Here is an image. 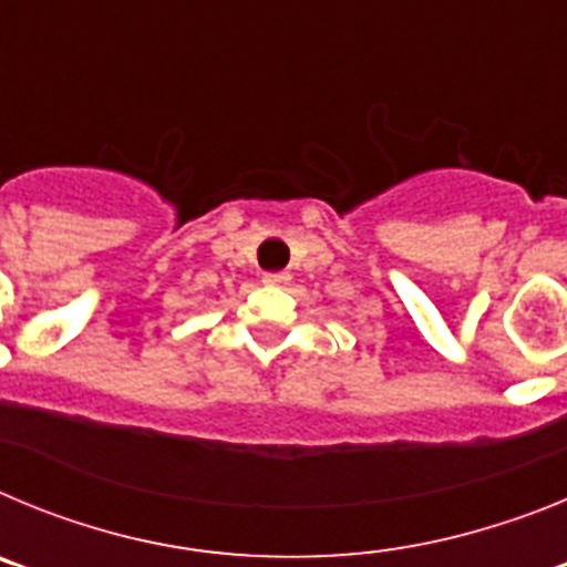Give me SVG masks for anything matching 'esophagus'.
<instances>
[{
	"label": "esophagus",
	"instance_id": "esophagus-1",
	"mask_svg": "<svg viewBox=\"0 0 567 567\" xmlns=\"http://www.w3.org/2000/svg\"><path fill=\"white\" fill-rule=\"evenodd\" d=\"M289 280H292L289 272H264V284H267V287H287Z\"/></svg>",
	"mask_w": 567,
	"mask_h": 567
}]
</instances>
